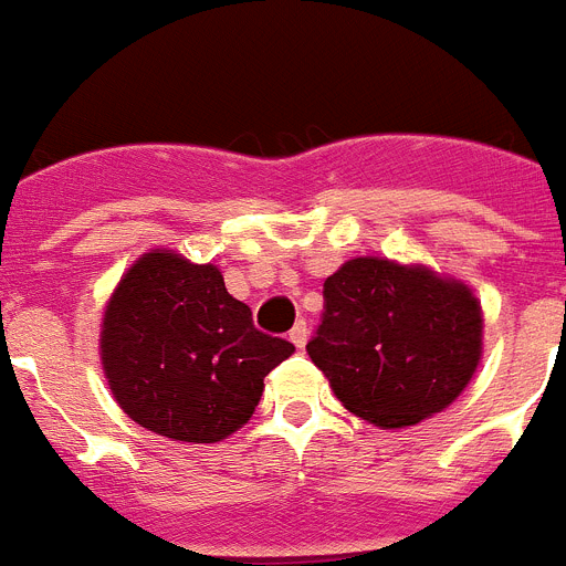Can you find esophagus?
<instances>
[{
  "label": "esophagus",
  "instance_id": "1",
  "mask_svg": "<svg viewBox=\"0 0 566 566\" xmlns=\"http://www.w3.org/2000/svg\"><path fill=\"white\" fill-rule=\"evenodd\" d=\"M307 336H311V327H307L304 318H298V322L293 324V331H290V342L296 344V347H304V344H307Z\"/></svg>",
  "mask_w": 566,
  "mask_h": 566
}]
</instances>
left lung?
Returning <instances> with one entry per match:
<instances>
[{"label":"left lung","instance_id":"obj_1","mask_svg":"<svg viewBox=\"0 0 566 566\" xmlns=\"http://www.w3.org/2000/svg\"><path fill=\"white\" fill-rule=\"evenodd\" d=\"M473 290L424 264L350 259L324 282L313 365L358 419L410 427L459 399L481 358Z\"/></svg>","mask_w":566,"mask_h":566}]
</instances>
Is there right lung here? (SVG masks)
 <instances>
[{
    "mask_svg": "<svg viewBox=\"0 0 566 566\" xmlns=\"http://www.w3.org/2000/svg\"><path fill=\"white\" fill-rule=\"evenodd\" d=\"M99 350L113 399L136 424L213 444L248 424L293 344L255 331L219 268L150 250L113 290Z\"/></svg>",
    "mask_w": 566,
    "mask_h": 566,
    "instance_id": "add662e5",
    "label": "right lung"
}]
</instances>
